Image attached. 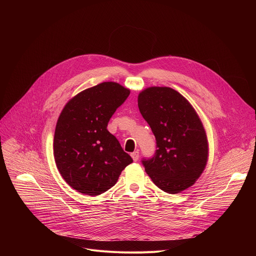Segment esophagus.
<instances>
[{
    "instance_id": "obj_1",
    "label": "esophagus",
    "mask_w": 256,
    "mask_h": 256,
    "mask_svg": "<svg viewBox=\"0 0 256 256\" xmlns=\"http://www.w3.org/2000/svg\"><path fill=\"white\" fill-rule=\"evenodd\" d=\"M130 156H132V158L134 161H138V157H140V153H138V151L136 150V151L132 152V153L130 154Z\"/></svg>"
}]
</instances>
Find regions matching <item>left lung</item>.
<instances>
[{
    "label": "left lung",
    "mask_w": 256,
    "mask_h": 256,
    "mask_svg": "<svg viewBox=\"0 0 256 256\" xmlns=\"http://www.w3.org/2000/svg\"><path fill=\"white\" fill-rule=\"evenodd\" d=\"M138 105L158 148L153 158L142 161L146 172L167 194L192 186L208 157L206 134L196 109L176 90L156 86L138 94Z\"/></svg>",
    "instance_id": "obj_1"
}]
</instances>
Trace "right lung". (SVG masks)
Segmentation results:
<instances>
[{
  "label": "right lung",
  "instance_id": "add662e5",
  "mask_svg": "<svg viewBox=\"0 0 256 256\" xmlns=\"http://www.w3.org/2000/svg\"><path fill=\"white\" fill-rule=\"evenodd\" d=\"M130 93L118 83L103 82L78 93L62 110L54 138V161L62 177L78 192H105L132 162L107 130L109 120Z\"/></svg>",
  "mask_w": 256,
  "mask_h": 256
}]
</instances>
